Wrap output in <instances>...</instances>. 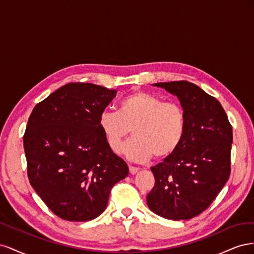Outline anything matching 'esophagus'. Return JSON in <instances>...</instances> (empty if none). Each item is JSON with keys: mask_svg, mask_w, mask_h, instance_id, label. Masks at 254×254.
I'll list each match as a JSON object with an SVG mask.
<instances>
[{"mask_svg": "<svg viewBox=\"0 0 254 254\" xmlns=\"http://www.w3.org/2000/svg\"><path fill=\"white\" fill-rule=\"evenodd\" d=\"M129 172H130V174H131V175H134V174H136L137 172H139V167H135V166L130 165L129 166Z\"/></svg>", "mask_w": 254, "mask_h": 254, "instance_id": "34e87169", "label": "esophagus"}]
</instances>
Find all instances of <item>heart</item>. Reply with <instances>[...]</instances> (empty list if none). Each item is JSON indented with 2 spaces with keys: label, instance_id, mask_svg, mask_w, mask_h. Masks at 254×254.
Returning <instances> with one entry per match:
<instances>
[{
  "label": "heart",
  "instance_id": "1",
  "mask_svg": "<svg viewBox=\"0 0 254 254\" xmlns=\"http://www.w3.org/2000/svg\"><path fill=\"white\" fill-rule=\"evenodd\" d=\"M186 113L174 102L137 91L120 103V110H103L98 127L111 150L119 152L122 141L130 132L133 136L122 147V152L132 161H146L155 156L164 159L179 148L186 134Z\"/></svg>",
  "mask_w": 254,
  "mask_h": 254
}]
</instances>
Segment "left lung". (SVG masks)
<instances>
[{"mask_svg": "<svg viewBox=\"0 0 254 254\" xmlns=\"http://www.w3.org/2000/svg\"><path fill=\"white\" fill-rule=\"evenodd\" d=\"M152 86L178 97L187 126L179 148L151 167L156 182L147 205L161 217L190 219L210 206L229 179L232 126L217 99L196 84L181 80Z\"/></svg>", "mask_w": 254, "mask_h": 254, "instance_id": "obj_1", "label": "left lung"}]
</instances>
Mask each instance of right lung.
I'll return each mask as SVG.
<instances>
[{"mask_svg": "<svg viewBox=\"0 0 254 254\" xmlns=\"http://www.w3.org/2000/svg\"><path fill=\"white\" fill-rule=\"evenodd\" d=\"M115 95L117 90L71 82L37 104L28 119L23 145L30 186L64 220L99 216L112 187L129 173L98 127Z\"/></svg>", "mask_w": 254, "mask_h": 254, "instance_id": "1", "label": "right lung"}]
</instances>
